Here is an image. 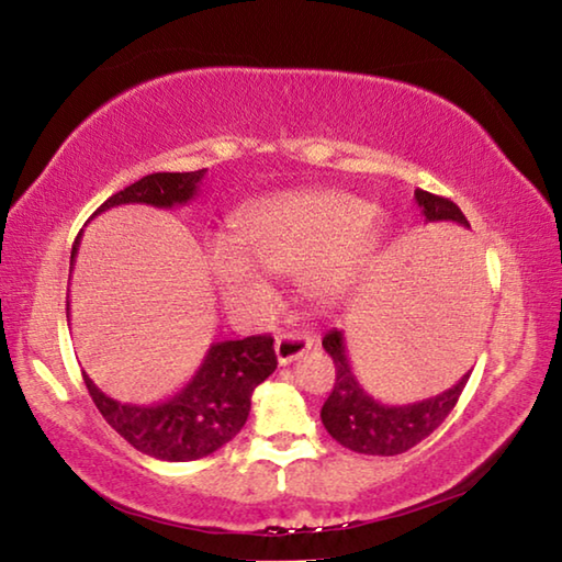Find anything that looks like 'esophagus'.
Instances as JSON below:
<instances>
[{
  "instance_id": "obj_1",
  "label": "esophagus",
  "mask_w": 562,
  "mask_h": 562,
  "mask_svg": "<svg viewBox=\"0 0 562 562\" xmlns=\"http://www.w3.org/2000/svg\"><path fill=\"white\" fill-rule=\"evenodd\" d=\"M312 345H315V339H312L310 335H292V331H288V335H280L278 339H274V355H278L280 367L292 364V361L300 359L304 351H310Z\"/></svg>"
}]
</instances>
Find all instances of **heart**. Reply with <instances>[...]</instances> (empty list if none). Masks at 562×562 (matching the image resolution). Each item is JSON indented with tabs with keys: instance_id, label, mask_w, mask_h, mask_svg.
Here are the masks:
<instances>
[{
	"instance_id": "heart-1",
	"label": "heart",
	"mask_w": 562,
	"mask_h": 562,
	"mask_svg": "<svg viewBox=\"0 0 562 562\" xmlns=\"http://www.w3.org/2000/svg\"><path fill=\"white\" fill-rule=\"evenodd\" d=\"M374 207L345 190H284L235 215L233 237L207 245V272L233 304L268 294L259 270L297 272L307 297L331 300L364 270L376 245Z\"/></svg>"
}]
</instances>
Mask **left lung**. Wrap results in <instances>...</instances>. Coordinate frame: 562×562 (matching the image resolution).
Here are the masks:
<instances>
[{
  "mask_svg": "<svg viewBox=\"0 0 562 562\" xmlns=\"http://www.w3.org/2000/svg\"><path fill=\"white\" fill-rule=\"evenodd\" d=\"M414 198L422 207L426 223H459L463 227H471L461 207L449 198L431 195L426 190H416ZM322 347L335 359L337 369L335 386H331V394L319 414L322 424H325L331 439L357 453L396 456L424 441L451 414L471 376V372L463 374L451 389L424 398V402L384 404L369 394L351 372L345 331L337 327L329 329L322 339Z\"/></svg>",
  "mask_w": 562,
  "mask_h": 562,
  "instance_id": "left-lung-1",
  "label": "left lung"
}]
</instances>
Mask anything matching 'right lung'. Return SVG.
Masks as SVG:
<instances>
[{"mask_svg": "<svg viewBox=\"0 0 562 562\" xmlns=\"http://www.w3.org/2000/svg\"><path fill=\"white\" fill-rule=\"evenodd\" d=\"M205 178L203 170L193 173H150L111 195L97 213L116 205L144 203L154 207L186 205L198 195ZM79 245V243H76ZM76 245L71 258L76 255ZM278 357L272 337L255 335L235 341H215L207 349L195 376L168 402L154 406L121 404L101 392L83 372L93 404L133 449L160 461H195L221 449L240 429L250 414L255 386L268 379Z\"/></svg>", "mask_w": 562, "mask_h": 562, "instance_id": "add662e5", "label": "right lung"}]
</instances>
